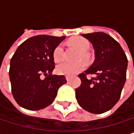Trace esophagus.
Wrapping results in <instances>:
<instances>
[{
  "label": "esophagus",
  "instance_id": "34e87169",
  "mask_svg": "<svg viewBox=\"0 0 134 134\" xmlns=\"http://www.w3.org/2000/svg\"><path fill=\"white\" fill-rule=\"evenodd\" d=\"M66 79H67V81H70V79H71V77L70 76H66Z\"/></svg>",
  "mask_w": 134,
  "mask_h": 134
}]
</instances>
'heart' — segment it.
Wrapping results in <instances>:
<instances>
[{
	"label": "heart",
	"instance_id": "b5f03b06",
	"mask_svg": "<svg viewBox=\"0 0 134 134\" xmlns=\"http://www.w3.org/2000/svg\"><path fill=\"white\" fill-rule=\"evenodd\" d=\"M70 43L78 49L81 50V54L79 55L78 58L81 59L82 57L84 58H87V51L90 47V43L88 40L81 36H75L70 40ZM64 56V46L60 44L58 45L53 50V57L56 62H59L63 60ZM86 67V64L83 60H79L74 63L71 62H62L57 66V72L61 75H74L81 70H83Z\"/></svg>",
	"mask_w": 134,
	"mask_h": 134
}]
</instances>
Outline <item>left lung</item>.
<instances>
[{"mask_svg":"<svg viewBox=\"0 0 134 134\" xmlns=\"http://www.w3.org/2000/svg\"><path fill=\"white\" fill-rule=\"evenodd\" d=\"M82 36L92 42L95 58L92 65L78 75L81 84L75 89L76 98L86 111L101 114L119 101L126 78L128 61L119 42L109 35L93 32Z\"/></svg>","mask_w":134,"mask_h":134,"instance_id":"obj_1","label":"left lung"}]
</instances>
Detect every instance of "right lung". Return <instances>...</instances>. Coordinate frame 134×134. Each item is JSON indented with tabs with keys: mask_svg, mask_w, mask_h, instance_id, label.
<instances>
[{
	"mask_svg": "<svg viewBox=\"0 0 134 134\" xmlns=\"http://www.w3.org/2000/svg\"><path fill=\"white\" fill-rule=\"evenodd\" d=\"M65 38L35 36L16 49L11 59L9 77L12 95L20 106L29 110L44 109L52 104L59 88L67 83L64 75L52 74L53 50Z\"/></svg>",
	"mask_w": 134,
	"mask_h": 134,
	"instance_id": "add662e5",
	"label": "right lung"
}]
</instances>
